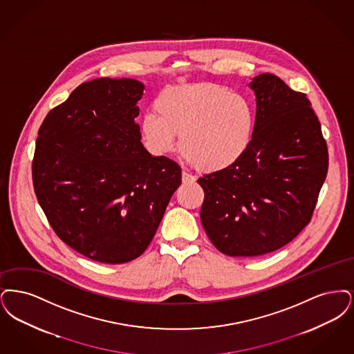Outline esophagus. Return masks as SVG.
Wrapping results in <instances>:
<instances>
[{
  "mask_svg": "<svg viewBox=\"0 0 354 354\" xmlns=\"http://www.w3.org/2000/svg\"><path fill=\"white\" fill-rule=\"evenodd\" d=\"M196 181V177L194 176H192V174H189V173H186V171H183V183L184 184H192V183H194Z\"/></svg>",
  "mask_w": 354,
  "mask_h": 354,
  "instance_id": "esophagus-1",
  "label": "esophagus"
}]
</instances>
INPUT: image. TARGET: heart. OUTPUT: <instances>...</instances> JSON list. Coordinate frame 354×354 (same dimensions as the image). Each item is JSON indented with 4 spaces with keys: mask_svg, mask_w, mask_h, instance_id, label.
Returning a JSON list of instances; mask_svg holds the SVG:
<instances>
[{
    "mask_svg": "<svg viewBox=\"0 0 354 354\" xmlns=\"http://www.w3.org/2000/svg\"><path fill=\"white\" fill-rule=\"evenodd\" d=\"M153 108L156 115L141 122V136L157 156L171 152L180 136V151L189 161L203 171H221L236 164L251 144L254 108L227 87H170L157 96Z\"/></svg>",
    "mask_w": 354,
    "mask_h": 354,
    "instance_id": "1",
    "label": "heart"
}]
</instances>
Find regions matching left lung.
Returning a JSON list of instances; mask_svg holds the SVG:
<instances>
[{
  "label": "left lung",
  "mask_w": 354,
  "mask_h": 354,
  "mask_svg": "<svg viewBox=\"0 0 354 354\" xmlns=\"http://www.w3.org/2000/svg\"><path fill=\"white\" fill-rule=\"evenodd\" d=\"M250 87L257 116L246 153L198 178L202 226L230 257H259L290 243L310 222L328 173L326 142L307 95L274 74L254 77Z\"/></svg>",
  "instance_id": "obj_1"
}]
</instances>
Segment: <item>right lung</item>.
Instances as JSON below:
<instances>
[{"instance_id": "obj_1", "label": "right lung", "mask_w": 354, "mask_h": 354, "mask_svg": "<svg viewBox=\"0 0 354 354\" xmlns=\"http://www.w3.org/2000/svg\"><path fill=\"white\" fill-rule=\"evenodd\" d=\"M144 84L99 77L47 113L32 158L37 200L55 234L79 254L120 264L149 246L181 168L141 144Z\"/></svg>"}]
</instances>
